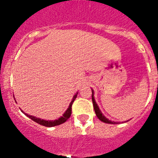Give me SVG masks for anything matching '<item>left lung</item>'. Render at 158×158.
<instances>
[{
	"mask_svg": "<svg viewBox=\"0 0 158 158\" xmlns=\"http://www.w3.org/2000/svg\"><path fill=\"white\" fill-rule=\"evenodd\" d=\"M92 103H93V106H94V112H95V114L96 116L98 117V118L100 120L102 121V122L104 123H112V124H117V123H117V122H113V121H110L109 120V119H107L105 117H104V115H103L102 114H101V110H99V107L97 105V104H96L95 101H94V91L92 90Z\"/></svg>",
	"mask_w": 158,
	"mask_h": 158,
	"instance_id": "left-lung-1",
	"label": "left lung"
}]
</instances>
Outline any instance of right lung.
<instances>
[{
    "mask_svg": "<svg viewBox=\"0 0 158 158\" xmlns=\"http://www.w3.org/2000/svg\"><path fill=\"white\" fill-rule=\"evenodd\" d=\"M76 97H77V94H75L74 97H73V101H71L70 104H69V107H68L67 110L64 113V114L63 115V117H61L60 118L58 119L57 120L56 119V120H54V121H46V120H44V119H41L39 118H37V117H33V116L28 115V114H26L27 117H29V118H31V119H32L33 121H35V122H36L37 123L40 124V125L44 126V127H55V126H58V125H60V124H62V123H65L66 121L67 120L69 117H70L71 114H72L73 103V101H75V99H76Z\"/></svg>",
    "mask_w": 158,
    "mask_h": 158,
    "instance_id": "1",
    "label": "right lung"
}]
</instances>
